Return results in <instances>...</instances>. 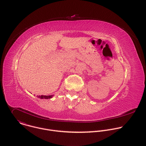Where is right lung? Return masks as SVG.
Returning <instances> with one entry per match:
<instances>
[{
    "label": "right lung",
    "instance_id": "right-lung-1",
    "mask_svg": "<svg viewBox=\"0 0 146 146\" xmlns=\"http://www.w3.org/2000/svg\"><path fill=\"white\" fill-rule=\"evenodd\" d=\"M54 95H48V96H46V95H41V96H37V98H40V99H51L53 97Z\"/></svg>",
    "mask_w": 146,
    "mask_h": 146
}]
</instances>
